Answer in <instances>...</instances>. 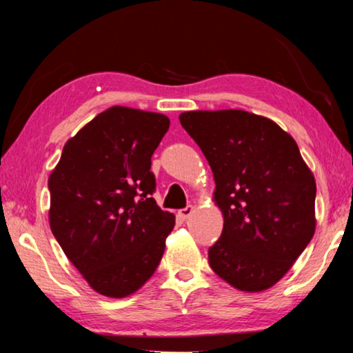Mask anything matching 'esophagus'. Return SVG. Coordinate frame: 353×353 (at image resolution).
Here are the masks:
<instances>
[{
  "label": "esophagus",
  "mask_w": 353,
  "mask_h": 353,
  "mask_svg": "<svg viewBox=\"0 0 353 353\" xmlns=\"http://www.w3.org/2000/svg\"><path fill=\"white\" fill-rule=\"evenodd\" d=\"M193 214H194V208H193V206H187L185 209H181V210H179V217H181L182 220L190 219Z\"/></svg>",
  "instance_id": "esophagus-1"
}]
</instances>
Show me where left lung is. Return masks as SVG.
<instances>
[{"instance_id": "obj_1", "label": "left lung", "mask_w": 353, "mask_h": 353, "mask_svg": "<svg viewBox=\"0 0 353 353\" xmlns=\"http://www.w3.org/2000/svg\"><path fill=\"white\" fill-rule=\"evenodd\" d=\"M181 125L214 172L223 231L209 265L241 292L281 281L315 233V179L294 139L271 119L239 109L188 110Z\"/></svg>"}]
</instances>
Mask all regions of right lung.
Instances as JSON below:
<instances>
[{
	"label": "right lung",
	"instance_id": "obj_1",
	"mask_svg": "<svg viewBox=\"0 0 353 353\" xmlns=\"http://www.w3.org/2000/svg\"><path fill=\"white\" fill-rule=\"evenodd\" d=\"M170 119L112 106L66 141L49 176V223L94 292L126 298L154 276L174 214L152 193V155Z\"/></svg>",
	"mask_w": 353,
	"mask_h": 353
}]
</instances>
